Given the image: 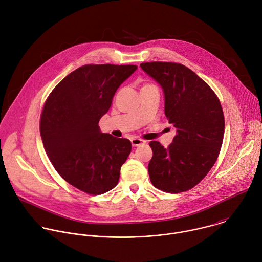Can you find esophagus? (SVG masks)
<instances>
[{
    "label": "esophagus",
    "mask_w": 262,
    "mask_h": 262,
    "mask_svg": "<svg viewBox=\"0 0 262 262\" xmlns=\"http://www.w3.org/2000/svg\"><path fill=\"white\" fill-rule=\"evenodd\" d=\"M144 140L142 139H139V138H132L131 139V143H132V146L133 147H137V146H140L142 144H144Z\"/></svg>",
    "instance_id": "obj_1"
}]
</instances>
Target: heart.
I'll return each mask as SVG.
<instances>
[{
  "label": "heart",
  "instance_id": "1",
  "mask_svg": "<svg viewBox=\"0 0 262 262\" xmlns=\"http://www.w3.org/2000/svg\"><path fill=\"white\" fill-rule=\"evenodd\" d=\"M146 85H149V84H146ZM144 86H145V85H144Z\"/></svg>",
  "mask_w": 262,
  "mask_h": 262
}]
</instances>
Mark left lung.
Here are the masks:
<instances>
[{"label": "left lung", "instance_id": "1", "mask_svg": "<svg viewBox=\"0 0 262 262\" xmlns=\"http://www.w3.org/2000/svg\"><path fill=\"white\" fill-rule=\"evenodd\" d=\"M140 67L162 88L165 116L178 132L167 148L150 142V181L166 192L186 191L207 176L220 153L225 130L220 101L205 80L183 64L154 61Z\"/></svg>", "mask_w": 262, "mask_h": 262}]
</instances>
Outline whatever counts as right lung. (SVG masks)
<instances>
[{
	"instance_id": "right-lung-1",
	"label": "right lung",
	"mask_w": 262,
	"mask_h": 262,
	"mask_svg": "<svg viewBox=\"0 0 262 262\" xmlns=\"http://www.w3.org/2000/svg\"><path fill=\"white\" fill-rule=\"evenodd\" d=\"M136 66L86 64L67 75L47 98L40 119L45 152L59 176L89 193L117 186L131 142L102 133L100 119Z\"/></svg>"
}]
</instances>
